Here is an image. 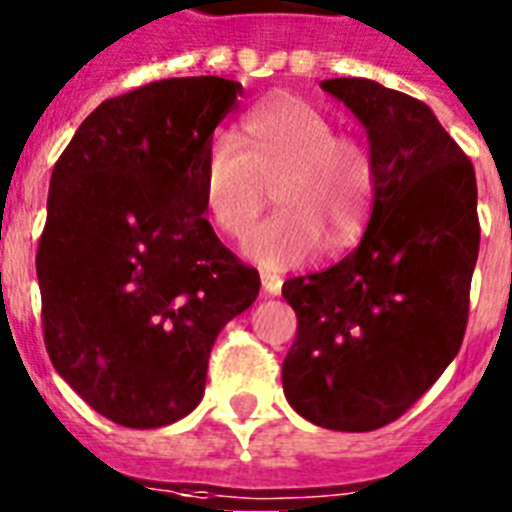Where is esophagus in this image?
I'll list each match as a JSON object with an SVG mask.
<instances>
[{"instance_id":"esophagus-1","label":"esophagus","mask_w":512,"mask_h":512,"mask_svg":"<svg viewBox=\"0 0 512 512\" xmlns=\"http://www.w3.org/2000/svg\"><path fill=\"white\" fill-rule=\"evenodd\" d=\"M261 288H264V293H269V296H280V290H282L280 275H272V272H261Z\"/></svg>"}]
</instances>
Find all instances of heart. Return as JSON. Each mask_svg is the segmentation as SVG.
I'll return each instance as SVG.
<instances>
[{"mask_svg": "<svg viewBox=\"0 0 512 512\" xmlns=\"http://www.w3.org/2000/svg\"><path fill=\"white\" fill-rule=\"evenodd\" d=\"M275 187L282 211L245 237V256L267 269L298 267L322 248L335 256L359 243L370 224L380 195L378 155L304 97H272L243 118L240 140H211L200 192L216 227L243 237Z\"/></svg>", "mask_w": 512, "mask_h": 512, "instance_id": "b5f03b06", "label": "heart"}]
</instances>
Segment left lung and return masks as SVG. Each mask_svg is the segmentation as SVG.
<instances>
[{
    "label": "left lung",
    "instance_id": "obj_1",
    "mask_svg": "<svg viewBox=\"0 0 512 512\" xmlns=\"http://www.w3.org/2000/svg\"><path fill=\"white\" fill-rule=\"evenodd\" d=\"M362 121L380 195L359 248L282 296L298 317L282 362L290 407L330 431L394 423L457 357L478 259L476 171L433 110L370 79H327Z\"/></svg>",
    "mask_w": 512,
    "mask_h": 512
}]
</instances>
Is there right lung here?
I'll list each match as a JSON object with an SVG mask.
<instances>
[{"mask_svg":"<svg viewBox=\"0 0 512 512\" xmlns=\"http://www.w3.org/2000/svg\"><path fill=\"white\" fill-rule=\"evenodd\" d=\"M240 81L163 79L94 108L49 179L36 277L44 346L102 418L161 428L203 399L222 327L259 272L203 216L200 166Z\"/></svg>","mask_w":512,"mask_h":512,"instance_id":"right-lung-1","label":"right lung"}]
</instances>
